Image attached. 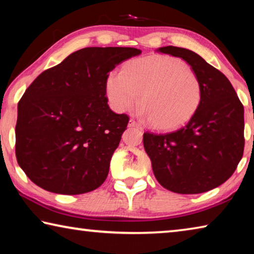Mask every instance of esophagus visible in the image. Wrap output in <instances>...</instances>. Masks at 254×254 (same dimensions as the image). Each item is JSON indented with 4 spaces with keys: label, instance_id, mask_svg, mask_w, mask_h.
Wrapping results in <instances>:
<instances>
[{
    "label": "esophagus",
    "instance_id": "obj_1",
    "mask_svg": "<svg viewBox=\"0 0 254 254\" xmlns=\"http://www.w3.org/2000/svg\"><path fill=\"white\" fill-rule=\"evenodd\" d=\"M128 127H135L142 128V127H141V124H139L137 122H135L134 120H130V121H128Z\"/></svg>",
    "mask_w": 254,
    "mask_h": 254
}]
</instances>
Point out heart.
I'll list each match as a JSON object with an SVG mask.
<instances>
[{"mask_svg": "<svg viewBox=\"0 0 254 254\" xmlns=\"http://www.w3.org/2000/svg\"><path fill=\"white\" fill-rule=\"evenodd\" d=\"M106 95L117 112H127L140 101V113L156 130L168 131L186 124L201 101V83L183 60L171 56L133 59L122 71L106 78Z\"/></svg>", "mask_w": 254, "mask_h": 254, "instance_id": "b5f03b06", "label": "heart"}]
</instances>
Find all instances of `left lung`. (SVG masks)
<instances>
[{"label":"left lung","mask_w":254,"mask_h":254,"mask_svg":"<svg viewBox=\"0 0 254 254\" xmlns=\"http://www.w3.org/2000/svg\"><path fill=\"white\" fill-rule=\"evenodd\" d=\"M157 53L183 58L191 67L201 83V101L179 130L143 134L154 177L177 194L208 191L225 183L242 159L243 105L226 76L194 51L167 46Z\"/></svg>","instance_id":"left-lung-1"}]
</instances>
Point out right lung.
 <instances>
[{
	"label": "right lung",
	"instance_id": "add662e5",
	"mask_svg": "<svg viewBox=\"0 0 254 254\" xmlns=\"http://www.w3.org/2000/svg\"><path fill=\"white\" fill-rule=\"evenodd\" d=\"M141 54L127 47H89L32 81L18 104L16 160L37 186L78 195L105 182L128 118L107 105L106 78Z\"/></svg>",
	"mask_w": 254,
	"mask_h": 254
}]
</instances>
